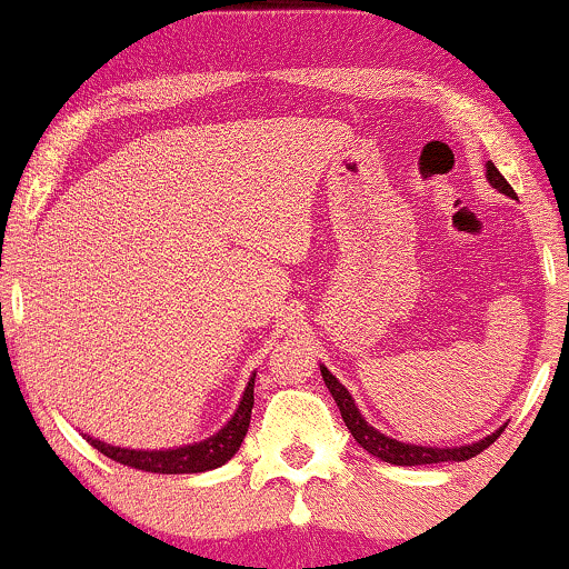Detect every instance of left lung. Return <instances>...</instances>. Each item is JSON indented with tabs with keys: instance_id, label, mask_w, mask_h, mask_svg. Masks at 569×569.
<instances>
[{
	"instance_id": "obj_1",
	"label": "left lung",
	"mask_w": 569,
	"mask_h": 569,
	"mask_svg": "<svg viewBox=\"0 0 569 569\" xmlns=\"http://www.w3.org/2000/svg\"><path fill=\"white\" fill-rule=\"evenodd\" d=\"M487 181L498 189V192L508 194V198H516L513 187L502 179V173L495 168V162H487ZM321 375H323L326 388H329V393L335 396L339 415H342L345 426H348L352 439L361 443L369 455L380 457V460L390 462V466H433V462L471 460V457L485 452L489 443H492L502 433V428H500V430H495L492 436H487V439H481L476 443H466V447H420V443L396 441V439H390V436L380 433L377 428H371L369 422L363 420V415L358 411L356 401H352V396L348 393V388H345V385L339 382L329 369L321 367Z\"/></svg>"
}]
</instances>
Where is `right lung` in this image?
Segmentation results:
<instances>
[{
  "label": "right lung",
  "mask_w": 569,
  "mask_h": 569,
  "mask_svg": "<svg viewBox=\"0 0 569 569\" xmlns=\"http://www.w3.org/2000/svg\"><path fill=\"white\" fill-rule=\"evenodd\" d=\"M253 380H257V371L248 380L243 398H240L238 409H234L232 420L227 422L219 433L208 436V439L187 443V447H173V449H126V447H112V443H103L88 436V441L93 443L101 455L112 457L114 462L136 468V471L147 473H202L213 471V468L224 466L227 460H232L234 452L243 443L248 433V422H251V409H253Z\"/></svg>",
  "instance_id": "1"
}]
</instances>
